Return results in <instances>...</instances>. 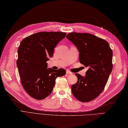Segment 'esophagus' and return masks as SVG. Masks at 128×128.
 <instances>
[{
	"label": "esophagus",
	"mask_w": 128,
	"mask_h": 128,
	"mask_svg": "<svg viewBox=\"0 0 128 128\" xmlns=\"http://www.w3.org/2000/svg\"><path fill=\"white\" fill-rule=\"evenodd\" d=\"M66 73H67V74H70V75H72V72H70V71H69V70L66 71Z\"/></svg>",
	"instance_id": "34e87169"
}]
</instances>
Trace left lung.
<instances>
[{
    "label": "left lung",
    "instance_id": "1",
    "mask_svg": "<svg viewBox=\"0 0 128 128\" xmlns=\"http://www.w3.org/2000/svg\"><path fill=\"white\" fill-rule=\"evenodd\" d=\"M66 37L78 50L80 62L88 67L84 77L75 74L72 94L79 101L90 102L104 89L112 70V51L106 41L92 34L72 32Z\"/></svg>",
    "mask_w": 128,
    "mask_h": 128
}]
</instances>
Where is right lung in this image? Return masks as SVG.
<instances>
[{"label": "right lung", "instance_id": "right-lung-1", "mask_svg": "<svg viewBox=\"0 0 128 128\" xmlns=\"http://www.w3.org/2000/svg\"><path fill=\"white\" fill-rule=\"evenodd\" d=\"M66 36L65 32H40L20 42L16 65L22 87L32 98H46L52 92L56 78L66 73L63 68H47V61L53 56L54 48Z\"/></svg>", "mask_w": 128, "mask_h": 128}]
</instances>
